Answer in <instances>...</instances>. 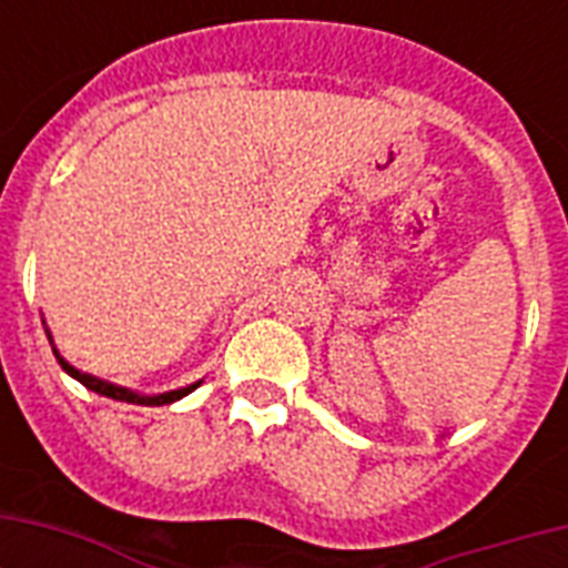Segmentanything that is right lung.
<instances>
[{
	"label": "right lung",
	"instance_id": "add662e5",
	"mask_svg": "<svg viewBox=\"0 0 568 568\" xmlns=\"http://www.w3.org/2000/svg\"><path fill=\"white\" fill-rule=\"evenodd\" d=\"M43 324H47V321H43ZM47 338H49V345H52V354H55V359L61 363V368H64L70 377L79 379L84 388H91V392H97V395L111 397V400H126V404H141V406H164V404H173V400H180V397L191 395V392H194V388L203 383V379H196V383H191V386L171 388V392H159V395H141V392H135V388L118 386V383H111V379H100V377H93V374L79 372L75 365H70L64 356L58 354V347H55V342H52V333H49V327H47Z\"/></svg>",
	"mask_w": 568,
	"mask_h": 568
}]
</instances>
